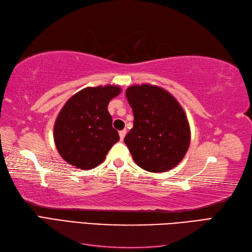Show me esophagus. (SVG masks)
Masks as SVG:
<instances>
[{
	"label": "esophagus",
	"instance_id": "34e87169",
	"mask_svg": "<svg viewBox=\"0 0 252 252\" xmlns=\"http://www.w3.org/2000/svg\"><path fill=\"white\" fill-rule=\"evenodd\" d=\"M119 134H120V139H121V141H123L124 140V138H125V135H126V130L124 129V130H121V131H119Z\"/></svg>",
	"mask_w": 252,
	"mask_h": 252
}]
</instances>
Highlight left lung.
Listing matches in <instances>:
<instances>
[{
  "instance_id": "8db88e82",
  "label": "left lung",
  "mask_w": 252,
  "mask_h": 252,
  "mask_svg": "<svg viewBox=\"0 0 252 252\" xmlns=\"http://www.w3.org/2000/svg\"><path fill=\"white\" fill-rule=\"evenodd\" d=\"M133 112V127L124 142L136 165L150 172H165L184 158L190 128L181 105L158 86L134 85L126 90Z\"/></svg>"
}]
</instances>
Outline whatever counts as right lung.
<instances>
[{
    "mask_svg": "<svg viewBox=\"0 0 252 252\" xmlns=\"http://www.w3.org/2000/svg\"><path fill=\"white\" fill-rule=\"evenodd\" d=\"M118 86L88 87L71 96L55 124V143L67 163L80 169L100 165L120 136L107 106L119 95Z\"/></svg>",
    "mask_w": 252,
    "mask_h": 252,
    "instance_id": "add662e5",
    "label": "right lung"
}]
</instances>
